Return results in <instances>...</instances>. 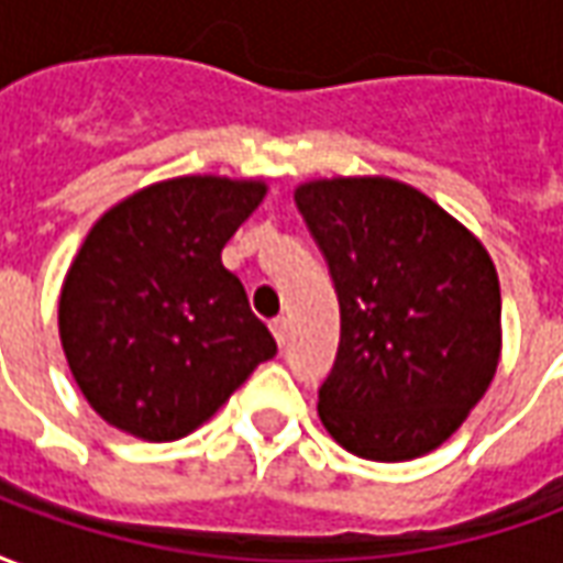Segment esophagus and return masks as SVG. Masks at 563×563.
<instances>
[{"instance_id":"1","label":"esophagus","mask_w":563,"mask_h":563,"mask_svg":"<svg viewBox=\"0 0 563 563\" xmlns=\"http://www.w3.org/2000/svg\"><path fill=\"white\" fill-rule=\"evenodd\" d=\"M271 331H274V341L280 343V346H286V341H289V319L277 317L271 322Z\"/></svg>"}]
</instances>
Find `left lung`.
Instances as JSON below:
<instances>
[{"label":"left lung","instance_id":"obj_1","mask_svg":"<svg viewBox=\"0 0 563 563\" xmlns=\"http://www.w3.org/2000/svg\"><path fill=\"white\" fill-rule=\"evenodd\" d=\"M295 205L341 305L319 419L358 459H419L459 431L495 377V265L459 220L389 177L310 180Z\"/></svg>","mask_w":563,"mask_h":563}]
</instances>
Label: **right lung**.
I'll return each instance as SVG.
<instances>
[{
	"instance_id": "add662e5",
	"label": "right lung",
	"mask_w": 563,
	"mask_h": 563,
	"mask_svg": "<svg viewBox=\"0 0 563 563\" xmlns=\"http://www.w3.org/2000/svg\"><path fill=\"white\" fill-rule=\"evenodd\" d=\"M268 186L192 174L104 213L59 295L71 377L104 422L141 440L192 434L277 353L222 246Z\"/></svg>"
}]
</instances>
